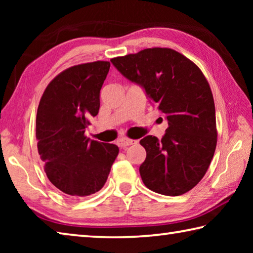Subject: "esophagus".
<instances>
[{"label":"esophagus","mask_w":253,"mask_h":253,"mask_svg":"<svg viewBox=\"0 0 253 253\" xmlns=\"http://www.w3.org/2000/svg\"><path fill=\"white\" fill-rule=\"evenodd\" d=\"M118 145L123 148H125L127 146H129V145H132V144H136L137 140L135 139H130V138H126V137H123V138H119L118 139Z\"/></svg>","instance_id":"34e87169"}]
</instances>
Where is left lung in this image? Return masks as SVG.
Returning <instances> with one entry per match:
<instances>
[{"label":"left lung","mask_w":253,"mask_h":253,"mask_svg":"<svg viewBox=\"0 0 253 253\" xmlns=\"http://www.w3.org/2000/svg\"><path fill=\"white\" fill-rule=\"evenodd\" d=\"M111 63L145 92L166 116L161 140L140 139L146 160L139 173L156 193L178 196L192 190L207 173L216 147L215 107L203 72L185 55L169 48H149L113 58Z\"/></svg>","instance_id":"1"}]
</instances>
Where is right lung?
Instances as JSON below:
<instances>
[{
	"label": "right lung",
	"mask_w": 253,
	"mask_h": 253,
	"mask_svg": "<svg viewBox=\"0 0 253 253\" xmlns=\"http://www.w3.org/2000/svg\"><path fill=\"white\" fill-rule=\"evenodd\" d=\"M109 61L68 68L46 85L37 113L38 152L49 181L71 196L101 190L119 148L84 136L100 107Z\"/></svg>",
	"instance_id": "1"
}]
</instances>
